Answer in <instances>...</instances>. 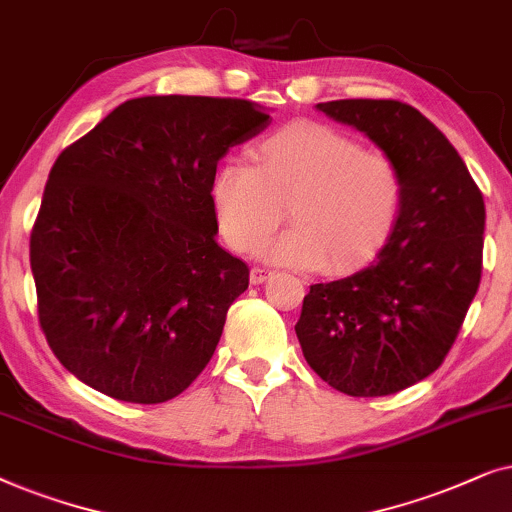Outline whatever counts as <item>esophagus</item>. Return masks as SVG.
Here are the masks:
<instances>
[{
  "label": "esophagus",
  "mask_w": 512,
  "mask_h": 512,
  "mask_svg": "<svg viewBox=\"0 0 512 512\" xmlns=\"http://www.w3.org/2000/svg\"><path fill=\"white\" fill-rule=\"evenodd\" d=\"M269 276H271V271H269V269H264V267H255V269L250 271V283H252V285H260V283L267 281Z\"/></svg>",
  "instance_id": "34e87169"
}]
</instances>
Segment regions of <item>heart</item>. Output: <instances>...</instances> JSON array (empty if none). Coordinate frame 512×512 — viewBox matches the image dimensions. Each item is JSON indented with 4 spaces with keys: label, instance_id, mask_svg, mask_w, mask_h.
Masks as SVG:
<instances>
[{
    "label": "heart",
    "instance_id": "1",
    "mask_svg": "<svg viewBox=\"0 0 512 512\" xmlns=\"http://www.w3.org/2000/svg\"><path fill=\"white\" fill-rule=\"evenodd\" d=\"M403 194V173L391 154L318 121L276 128L255 147V166L222 163L210 185L217 224L231 248L255 252L288 208L292 229L264 252L335 274L363 267L384 248Z\"/></svg>",
    "mask_w": 512,
    "mask_h": 512
}]
</instances>
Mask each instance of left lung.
Segmentation results:
<instances>
[{
    "mask_svg": "<svg viewBox=\"0 0 512 512\" xmlns=\"http://www.w3.org/2000/svg\"><path fill=\"white\" fill-rule=\"evenodd\" d=\"M400 166L403 208L370 267L311 285L295 332L311 370L353 398L391 395L445 363L478 292L485 201L466 163L400 100L320 102Z\"/></svg>",
    "mask_w": 512,
    "mask_h": 512,
    "instance_id": "1",
    "label": "left lung"
}]
</instances>
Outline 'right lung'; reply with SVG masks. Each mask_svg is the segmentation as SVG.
<instances>
[{"label": "right lung", "mask_w": 512, "mask_h": 512, "mask_svg": "<svg viewBox=\"0 0 512 512\" xmlns=\"http://www.w3.org/2000/svg\"><path fill=\"white\" fill-rule=\"evenodd\" d=\"M269 126L250 100L147 95L53 163L30 234L53 356L95 391L156 405L203 372L248 264L215 243L217 161Z\"/></svg>", "instance_id": "1"}]
</instances>
